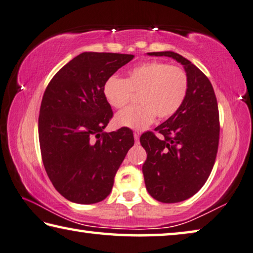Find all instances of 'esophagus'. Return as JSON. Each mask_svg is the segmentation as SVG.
<instances>
[{
  "label": "esophagus",
  "mask_w": 253,
  "mask_h": 253,
  "mask_svg": "<svg viewBox=\"0 0 253 253\" xmlns=\"http://www.w3.org/2000/svg\"><path fill=\"white\" fill-rule=\"evenodd\" d=\"M134 138H135V142L138 143V141H139V133H138V131H137V133H136V131L134 133Z\"/></svg>",
  "instance_id": "esophagus-1"
}]
</instances>
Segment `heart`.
Listing matches in <instances>:
<instances>
[{
	"label": "heart",
	"instance_id": "obj_1",
	"mask_svg": "<svg viewBox=\"0 0 253 253\" xmlns=\"http://www.w3.org/2000/svg\"><path fill=\"white\" fill-rule=\"evenodd\" d=\"M189 89V78L181 66L151 61L128 71L126 79L111 75L103 84V94L111 107L122 109L138 94V106L118 112L115 125L143 129L158 116L168 119L181 108Z\"/></svg>",
	"mask_w": 253,
	"mask_h": 253
}]
</instances>
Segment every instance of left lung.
<instances>
[{
    "mask_svg": "<svg viewBox=\"0 0 253 253\" xmlns=\"http://www.w3.org/2000/svg\"><path fill=\"white\" fill-rule=\"evenodd\" d=\"M181 63L189 89L178 112L144 133L139 141L147 159L143 166L145 186L161 203H179L198 192L213 170L219 141V114L213 85L190 61L174 51H154Z\"/></svg>",
    "mask_w": 253,
    "mask_h": 253,
    "instance_id": "1",
    "label": "left lung"
}]
</instances>
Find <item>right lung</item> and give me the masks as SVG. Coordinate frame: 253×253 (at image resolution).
I'll return each instance as SVG.
<instances>
[{
	"label": "right lung",
	"mask_w": 253,
	"mask_h": 253,
	"mask_svg": "<svg viewBox=\"0 0 253 253\" xmlns=\"http://www.w3.org/2000/svg\"><path fill=\"white\" fill-rule=\"evenodd\" d=\"M133 58L85 51L63 66L46 87L38 119L40 152L48 178L70 202L94 204L105 199L134 145L129 128L103 131L114 115L103 84Z\"/></svg>",
	"instance_id": "1"
}]
</instances>
